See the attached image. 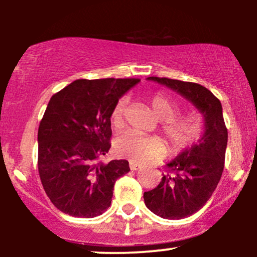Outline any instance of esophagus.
Returning <instances> with one entry per match:
<instances>
[{"mask_svg": "<svg viewBox=\"0 0 257 257\" xmlns=\"http://www.w3.org/2000/svg\"><path fill=\"white\" fill-rule=\"evenodd\" d=\"M129 167H131V169L132 170H138V169H140L141 167V164H139V163H134V162H131V163H129Z\"/></svg>", "mask_w": 257, "mask_h": 257, "instance_id": "34e87169", "label": "esophagus"}]
</instances>
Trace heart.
I'll use <instances>...</instances> for the list:
<instances>
[{
	"instance_id": "heart-1",
	"label": "heart",
	"mask_w": 257,
	"mask_h": 257,
	"mask_svg": "<svg viewBox=\"0 0 257 257\" xmlns=\"http://www.w3.org/2000/svg\"><path fill=\"white\" fill-rule=\"evenodd\" d=\"M150 107L161 122V132L167 139L170 151L178 155L192 149L199 143L205 132V120L198 113L175 117L180 106L173 99L162 93L149 98ZM128 99L120 98L111 113V124L114 129L124 125ZM113 149L118 157L126 158L134 163H147L164 157L166 144L161 138L143 135L135 132H125L114 140Z\"/></svg>"
}]
</instances>
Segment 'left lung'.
<instances>
[{
	"mask_svg": "<svg viewBox=\"0 0 257 257\" xmlns=\"http://www.w3.org/2000/svg\"><path fill=\"white\" fill-rule=\"evenodd\" d=\"M147 79L166 85L192 102L205 120L199 143L170 161L157 187L144 193L145 204L153 214L169 220L185 219L208 202L222 175L228 139L222 106L210 90L198 83L167 77Z\"/></svg>",
	"mask_w": 257,
	"mask_h": 257,
	"instance_id": "1",
	"label": "left lung"
}]
</instances>
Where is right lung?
Masks as SVG:
<instances>
[{"label":"right lung","instance_id":"right-lung-1","mask_svg":"<svg viewBox=\"0 0 257 257\" xmlns=\"http://www.w3.org/2000/svg\"><path fill=\"white\" fill-rule=\"evenodd\" d=\"M139 78L77 79L52 96L38 126V173L51 202L75 217H95L111 205L125 159L100 162L110 150L111 113Z\"/></svg>","mask_w":257,"mask_h":257}]
</instances>
